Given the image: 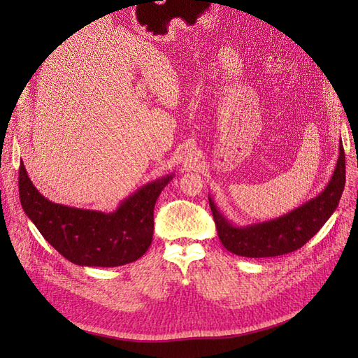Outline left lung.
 Segmentation results:
<instances>
[{"label":"left lung","instance_id":"obj_1","mask_svg":"<svg viewBox=\"0 0 358 358\" xmlns=\"http://www.w3.org/2000/svg\"><path fill=\"white\" fill-rule=\"evenodd\" d=\"M344 185L345 154L343 142L340 141L336 166L324 192L283 216L238 227L227 219L209 196V204L222 245L232 254L248 258L277 257L302 248L335 212L344 192Z\"/></svg>","mask_w":358,"mask_h":358}]
</instances>
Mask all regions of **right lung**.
I'll use <instances>...</instances> for the list:
<instances>
[{
    "instance_id": "1",
    "label": "right lung",
    "mask_w": 358,
    "mask_h": 358,
    "mask_svg": "<svg viewBox=\"0 0 358 358\" xmlns=\"http://www.w3.org/2000/svg\"><path fill=\"white\" fill-rule=\"evenodd\" d=\"M166 174L126 197L111 212L69 208L39 193L20 164L18 192L24 213L50 245L66 259L83 267H119L139 259L154 235V208Z\"/></svg>"
}]
</instances>
